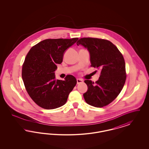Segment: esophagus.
<instances>
[{
	"mask_svg": "<svg viewBox=\"0 0 149 149\" xmlns=\"http://www.w3.org/2000/svg\"><path fill=\"white\" fill-rule=\"evenodd\" d=\"M77 84H78L83 83V80L82 79H77Z\"/></svg>",
	"mask_w": 149,
	"mask_h": 149,
	"instance_id": "esophagus-1",
	"label": "esophagus"
}]
</instances>
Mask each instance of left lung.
Returning <instances> with one entry per match:
<instances>
[{"label": "left lung", "mask_w": 149, "mask_h": 149, "mask_svg": "<svg viewBox=\"0 0 149 149\" xmlns=\"http://www.w3.org/2000/svg\"><path fill=\"white\" fill-rule=\"evenodd\" d=\"M77 44L87 48L91 56V66L101 70L95 83L89 80L84 81L88 88L83 94L85 102L95 107L106 106L117 98L125 83L123 56L113 43L107 40L84 37L80 38Z\"/></svg>", "instance_id": "8db88e82"}]
</instances>
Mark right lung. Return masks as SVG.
<instances>
[{
  "mask_svg": "<svg viewBox=\"0 0 149 149\" xmlns=\"http://www.w3.org/2000/svg\"><path fill=\"white\" fill-rule=\"evenodd\" d=\"M78 40L46 39L29 51L22 65V77L29 97L38 106L52 109L66 103L77 79L68 75L64 80H56L54 71L57 64L62 63L65 51Z\"/></svg>",
  "mask_w": 149,
  "mask_h": 149,
  "instance_id": "right-lung-1",
  "label": "right lung"
}]
</instances>
